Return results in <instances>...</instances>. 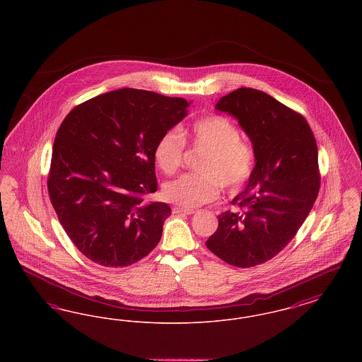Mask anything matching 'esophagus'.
<instances>
[{
  "instance_id": "1",
  "label": "esophagus",
  "mask_w": 362,
  "mask_h": 362,
  "mask_svg": "<svg viewBox=\"0 0 362 362\" xmlns=\"http://www.w3.org/2000/svg\"><path fill=\"white\" fill-rule=\"evenodd\" d=\"M173 214H194L195 211L192 209H186V207L173 206Z\"/></svg>"
}]
</instances>
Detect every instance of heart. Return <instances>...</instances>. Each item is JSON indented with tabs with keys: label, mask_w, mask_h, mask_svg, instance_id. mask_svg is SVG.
I'll use <instances>...</instances> for the list:
<instances>
[{
	"label": "heart",
	"mask_w": 362,
	"mask_h": 362,
	"mask_svg": "<svg viewBox=\"0 0 362 362\" xmlns=\"http://www.w3.org/2000/svg\"><path fill=\"white\" fill-rule=\"evenodd\" d=\"M183 136L192 145L206 149L207 155L198 164L199 173H183L164 185L167 201L179 206H199L217 198L220 183L235 191L254 173L255 152L248 142L241 141L240 130L228 118L211 115L199 119ZM183 152V138L176 132H167L156 142V164L163 173H175L182 164Z\"/></svg>",
	"instance_id": "1"
}]
</instances>
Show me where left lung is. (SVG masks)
Wrapping results in <instances>:
<instances>
[{"instance_id":"left-lung-1","label":"left lung","mask_w":362,"mask_h":362,"mask_svg":"<svg viewBox=\"0 0 362 362\" xmlns=\"http://www.w3.org/2000/svg\"><path fill=\"white\" fill-rule=\"evenodd\" d=\"M238 119L255 152L247 187L218 216L207 248L236 267L274 258L296 236L313 206L320 176L317 146L307 121L273 96L239 88L214 107Z\"/></svg>"}]
</instances>
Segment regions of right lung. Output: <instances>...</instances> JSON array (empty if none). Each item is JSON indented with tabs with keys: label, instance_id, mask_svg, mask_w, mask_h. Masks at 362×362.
<instances>
[{
	"label": "right lung",
	"instance_id": "add662e5",
	"mask_svg": "<svg viewBox=\"0 0 362 362\" xmlns=\"http://www.w3.org/2000/svg\"><path fill=\"white\" fill-rule=\"evenodd\" d=\"M191 102L123 88L77 105L52 145L47 187L77 250L104 267L146 257L171 207L144 202L157 191L156 142L187 115Z\"/></svg>",
	"mask_w": 362,
	"mask_h": 362
}]
</instances>
